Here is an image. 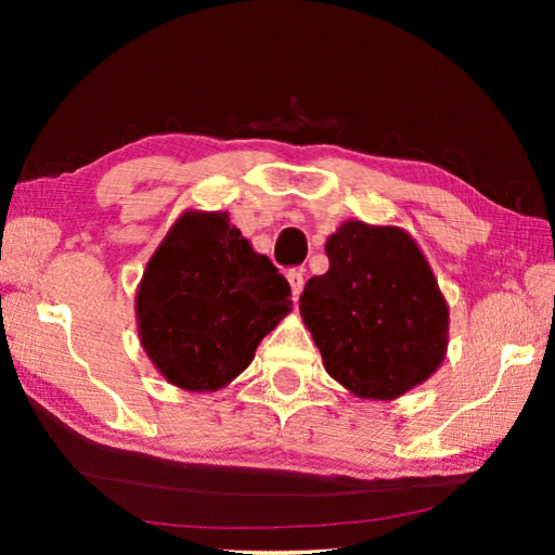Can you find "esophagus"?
Wrapping results in <instances>:
<instances>
[{"mask_svg":"<svg viewBox=\"0 0 555 555\" xmlns=\"http://www.w3.org/2000/svg\"><path fill=\"white\" fill-rule=\"evenodd\" d=\"M286 279H288V286H291V296L298 298L300 291H304V269H288L286 271Z\"/></svg>","mask_w":555,"mask_h":555,"instance_id":"obj_1","label":"esophagus"}]
</instances>
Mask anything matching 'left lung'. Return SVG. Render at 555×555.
Wrapping results in <instances>:
<instances>
[{"label": "left lung", "mask_w": 555, "mask_h": 555, "mask_svg": "<svg viewBox=\"0 0 555 555\" xmlns=\"http://www.w3.org/2000/svg\"><path fill=\"white\" fill-rule=\"evenodd\" d=\"M331 269L308 279L300 315L333 379L389 401L446 357L448 304L424 251L399 228L347 220L325 242Z\"/></svg>", "instance_id": "left-lung-1"}]
</instances>
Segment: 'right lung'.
Wrapping results in <instances>:
<instances>
[{
    "instance_id": "right-lung-1",
    "label": "right lung",
    "mask_w": 555,
    "mask_h": 555,
    "mask_svg": "<svg viewBox=\"0 0 555 555\" xmlns=\"http://www.w3.org/2000/svg\"><path fill=\"white\" fill-rule=\"evenodd\" d=\"M288 298V281L232 228L228 212L188 210L139 284V337L176 387L218 391L255 360L261 337L291 311Z\"/></svg>"
}]
</instances>
